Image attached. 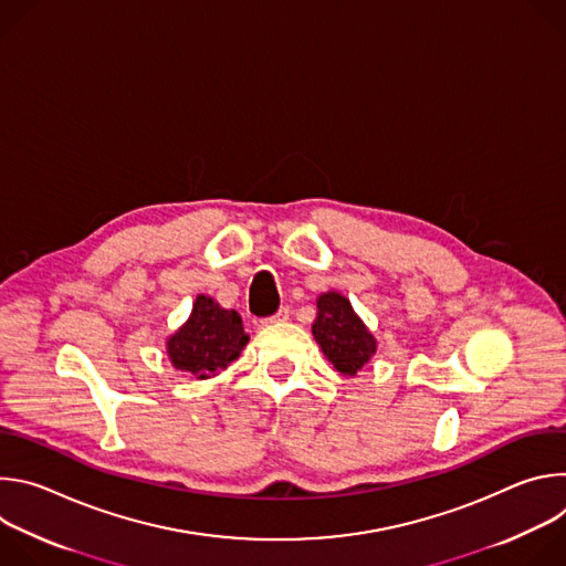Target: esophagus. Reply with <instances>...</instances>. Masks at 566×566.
<instances>
[{
	"label": "esophagus",
	"mask_w": 566,
	"mask_h": 566,
	"mask_svg": "<svg viewBox=\"0 0 566 566\" xmlns=\"http://www.w3.org/2000/svg\"><path fill=\"white\" fill-rule=\"evenodd\" d=\"M289 313H291V308H289V306H282L275 315H271V317L264 319V325H275V322H284V319H289Z\"/></svg>",
	"instance_id": "obj_1"
}]
</instances>
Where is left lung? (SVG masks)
I'll use <instances>...</instances> for the list:
<instances>
[{
  "label": "left lung",
  "instance_id": "1",
  "mask_svg": "<svg viewBox=\"0 0 566 566\" xmlns=\"http://www.w3.org/2000/svg\"><path fill=\"white\" fill-rule=\"evenodd\" d=\"M311 334L325 358L345 376H356L378 352V340L338 291L319 293Z\"/></svg>",
  "mask_w": 566,
  "mask_h": 566
}]
</instances>
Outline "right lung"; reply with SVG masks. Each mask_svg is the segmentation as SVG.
Listing matches in <instances>:
<instances>
[{"instance_id": "add662e5", "label": "right lung", "mask_w": 566, "mask_h": 566, "mask_svg": "<svg viewBox=\"0 0 566 566\" xmlns=\"http://www.w3.org/2000/svg\"><path fill=\"white\" fill-rule=\"evenodd\" d=\"M249 340L241 315L201 293L192 302L188 319L166 338V354L177 371L208 380L237 360Z\"/></svg>"}]
</instances>
